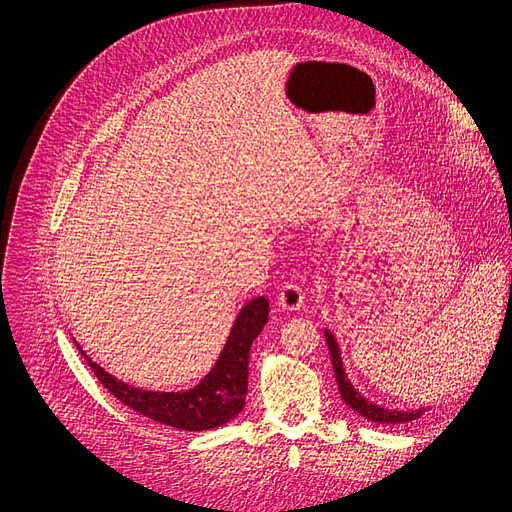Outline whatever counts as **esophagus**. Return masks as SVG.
<instances>
[{"label": "esophagus", "mask_w": 512, "mask_h": 512, "mask_svg": "<svg viewBox=\"0 0 512 512\" xmlns=\"http://www.w3.org/2000/svg\"><path fill=\"white\" fill-rule=\"evenodd\" d=\"M277 304H280V308H284L288 312L300 310L304 306V292H302V288H298L296 284H286L282 288V292L277 294Z\"/></svg>", "instance_id": "34e87169"}]
</instances>
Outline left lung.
Masks as SVG:
<instances>
[{
	"mask_svg": "<svg viewBox=\"0 0 512 512\" xmlns=\"http://www.w3.org/2000/svg\"><path fill=\"white\" fill-rule=\"evenodd\" d=\"M324 337H327V345L331 351V359H333V369H335V378L339 384V392L341 398L345 400V404L349 408H353L357 414L365 416L367 421L371 423H382V425H398V423H410L414 418L421 416L425 412V408H412V410H398V408H386L380 406L376 402L367 400L365 396H361V392L351 384L345 365H343V357H341V347L335 339V335L324 329Z\"/></svg>",
	"mask_w": 512,
	"mask_h": 512,
	"instance_id": "obj_1",
	"label": "left lung"
}]
</instances>
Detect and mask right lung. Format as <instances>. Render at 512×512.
Listing matches in <instances>:
<instances>
[{
  "label": "right lung",
  "instance_id": "add662e5",
  "mask_svg": "<svg viewBox=\"0 0 512 512\" xmlns=\"http://www.w3.org/2000/svg\"><path fill=\"white\" fill-rule=\"evenodd\" d=\"M269 316V300H249L232 322L228 339L208 374L190 390L155 392L134 388L98 365L75 341L79 353L94 369L96 378L126 406L153 421L181 431H208L232 421L247 400L249 349L263 331Z\"/></svg>",
  "mask_w": 512,
  "mask_h": 512
}]
</instances>
